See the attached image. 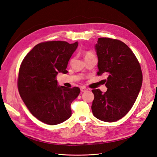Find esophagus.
<instances>
[{
    "mask_svg": "<svg viewBox=\"0 0 157 157\" xmlns=\"http://www.w3.org/2000/svg\"><path fill=\"white\" fill-rule=\"evenodd\" d=\"M88 90L86 88H85V87H82V88H80V91H81V92H85V91H87Z\"/></svg>",
    "mask_w": 157,
    "mask_h": 157,
    "instance_id": "34e87169",
    "label": "esophagus"
}]
</instances>
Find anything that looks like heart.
<instances>
[{
  "mask_svg": "<svg viewBox=\"0 0 157 157\" xmlns=\"http://www.w3.org/2000/svg\"><path fill=\"white\" fill-rule=\"evenodd\" d=\"M91 55H93V54L90 52H86L85 54H84V58L87 57V56H91Z\"/></svg>",
  "mask_w": 157,
  "mask_h": 157,
  "instance_id": "1",
  "label": "heart"
}]
</instances>
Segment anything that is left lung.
Instances as JSON below:
<instances>
[{
	"label": "left lung",
	"mask_w": 157,
	"mask_h": 157,
	"mask_svg": "<svg viewBox=\"0 0 157 157\" xmlns=\"http://www.w3.org/2000/svg\"><path fill=\"white\" fill-rule=\"evenodd\" d=\"M98 58V75H105V94L92 90L94 116L102 121L115 122L125 116L136 101L142 84L140 63L123 42L100 37L95 45Z\"/></svg>",
	"instance_id": "8db88e82"
}]
</instances>
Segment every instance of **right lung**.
<instances>
[{
  "mask_svg": "<svg viewBox=\"0 0 157 157\" xmlns=\"http://www.w3.org/2000/svg\"><path fill=\"white\" fill-rule=\"evenodd\" d=\"M78 43L52 41L36 45L21 63L18 77L20 95L29 111L48 125L60 124L71 116V104L80 94L78 87L58 86L59 73L67 63Z\"/></svg>",
  "mask_w": 157,
  "mask_h": 157,
  "instance_id": "add662e5",
  "label": "right lung"
}]
</instances>
